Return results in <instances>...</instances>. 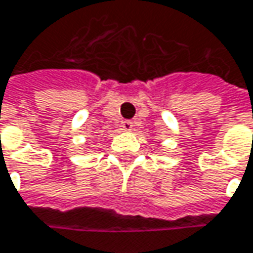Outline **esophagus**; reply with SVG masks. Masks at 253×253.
Masks as SVG:
<instances>
[{
	"label": "esophagus",
	"mask_w": 253,
	"mask_h": 253,
	"mask_svg": "<svg viewBox=\"0 0 253 253\" xmlns=\"http://www.w3.org/2000/svg\"><path fill=\"white\" fill-rule=\"evenodd\" d=\"M122 127H123V130L130 131V130L133 128V122H130V120H125V122L122 123Z\"/></svg>",
	"instance_id": "1"
}]
</instances>
